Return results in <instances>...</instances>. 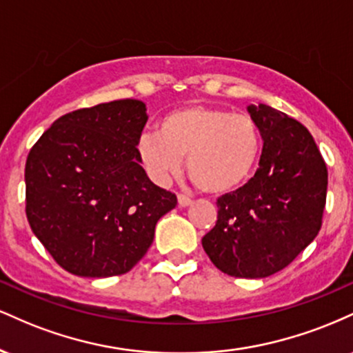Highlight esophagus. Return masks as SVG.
Masks as SVG:
<instances>
[{
  "label": "esophagus",
  "mask_w": 353,
  "mask_h": 353,
  "mask_svg": "<svg viewBox=\"0 0 353 353\" xmlns=\"http://www.w3.org/2000/svg\"><path fill=\"white\" fill-rule=\"evenodd\" d=\"M177 202H179L181 208H188V205L192 204V199L188 196H184V194H179V196H177Z\"/></svg>",
  "instance_id": "1"
}]
</instances>
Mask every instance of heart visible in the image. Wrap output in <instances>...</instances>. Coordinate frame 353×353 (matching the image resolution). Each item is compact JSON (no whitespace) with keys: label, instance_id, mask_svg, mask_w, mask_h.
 Segmentation results:
<instances>
[{"label":"heart","instance_id":"obj_1","mask_svg":"<svg viewBox=\"0 0 353 353\" xmlns=\"http://www.w3.org/2000/svg\"><path fill=\"white\" fill-rule=\"evenodd\" d=\"M261 151V129L252 117L204 104L165 112L157 132L144 134L137 143L141 164L154 181H171L181 172L185 157L190 179L212 196L241 188L255 169Z\"/></svg>","mask_w":353,"mask_h":353}]
</instances>
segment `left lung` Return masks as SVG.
I'll use <instances>...</instances> for the list:
<instances>
[{
	"label": "left lung",
	"mask_w": 353,
	"mask_h": 353,
	"mask_svg": "<svg viewBox=\"0 0 353 353\" xmlns=\"http://www.w3.org/2000/svg\"><path fill=\"white\" fill-rule=\"evenodd\" d=\"M264 139L252 179L217 199V222L202 237L212 264L230 277L285 269L322 228L327 165L305 125L277 109L249 106Z\"/></svg>",
	"instance_id": "left-lung-1"
}]
</instances>
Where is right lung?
I'll list each match as a JSON object with an SVG mask.
<instances>
[{"mask_svg":"<svg viewBox=\"0 0 353 353\" xmlns=\"http://www.w3.org/2000/svg\"><path fill=\"white\" fill-rule=\"evenodd\" d=\"M145 123L137 99L83 108L56 119L28 154V222L68 272H129L151 247L157 221L176 208V194L141 165Z\"/></svg>","mask_w":353,"mask_h":353,"instance_id":"right-lung-1","label":"right lung"}]
</instances>
